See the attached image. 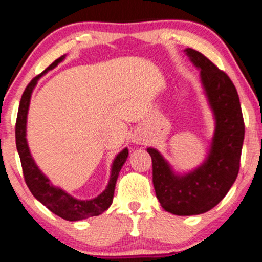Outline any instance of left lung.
I'll return each instance as SVG.
<instances>
[{"label": "left lung", "instance_id": "obj_1", "mask_svg": "<svg viewBox=\"0 0 262 262\" xmlns=\"http://www.w3.org/2000/svg\"><path fill=\"white\" fill-rule=\"evenodd\" d=\"M186 52L200 69L216 119L209 157L198 169L180 177L173 175L159 151L147 149L153 164L157 198L166 211L179 216L203 214L225 198L239 172L245 131L239 97L230 76L198 51L187 48Z\"/></svg>", "mask_w": 262, "mask_h": 262}]
</instances>
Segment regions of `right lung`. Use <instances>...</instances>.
Returning <instances> with one entry per match:
<instances>
[{
    "label": "right lung",
    "mask_w": 262,
    "mask_h": 262,
    "mask_svg": "<svg viewBox=\"0 0 262 262\" xmlns=\"http://www.w3.org/2000/svg\"><path fill=\"white\" fill-rule=\"evenodd\" d=\"M64 56L59 57L58 59L51 64L50 67L45 70L43 73L48 70L53 69L58 63L62 62ZM40 75L35 76L30 82L28 83L27 89L23 92L20 103H19L17 121H15V144H17V149L20 158L23 175L27 186L30 189L32 195L36 198L38 202L48 210L64 219L68 221H79L85 220L91 216H98L102 212H104L109 208L113 202V196H114L115 183L118 180L119 172H120L122 165L125 164L127 159L128 150L125 149L118 154L115 158L114 163L112 167V175L109 180L108 186L105 190H103L97 198L91 200H79L73 198L72 195L68 194L63 189L58 188V187L52 186L50 180L47 179L43 173L38 170V167L35 164L34 159L31 158L30 151L27 143V138H25V131H27V115L29 109V103H30L31 92L36 85L37 80L40 79Z\"/></svg>",
    "instance_id": "add662e5"
}]
</instances>
